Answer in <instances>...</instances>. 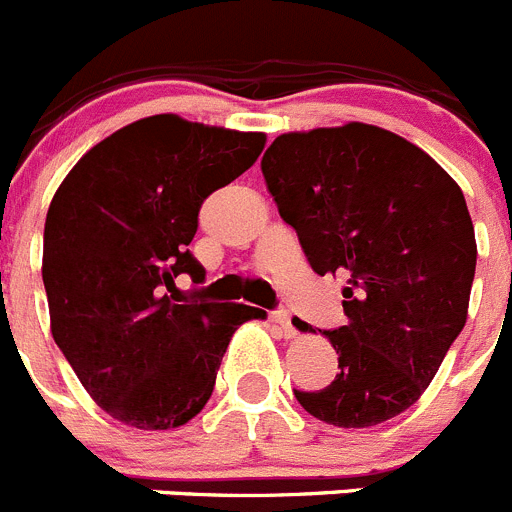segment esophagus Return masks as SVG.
<instances>
[{"mask_svg": "<svg viewBox=\"0 0 512 512\" xmlns=\"http://www.w3.org/2000/svg\"><path fill=\"white\" fill-rule=\"evenodd\" d=\"M269 322H274V325L281 330V335L287 337V340L297 337V327H294L292 317H289V312H284V309H276V312H271Z\"/></svg>", "mask_w": 512, "mask_h": 512, "instance_id": "34e87169", "label": "esophagus"}]
</instances>
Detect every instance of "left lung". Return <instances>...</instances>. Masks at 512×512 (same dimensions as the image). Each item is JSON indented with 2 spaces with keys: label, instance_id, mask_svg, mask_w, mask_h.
Masks as SVG:
<instances>
[{
  "label": "left lung",
  "instance_id": "8db88e82",
  "mask_svg": "<svg viewBox=\"0 0 512 512\" xmlns=\"http://www.w3.org/2000/svg\"><path fill=\"white\" fill-rule=\"evenodd\" d=\"M261 172L309 266L348 276V325L322 332L340 373L294 396L342 429L393 419L467 322L477 243L462 190L424 149L360 121L281 134Z\"/></svg>",
  "mask_w": 512,
  "mask_h": 512
}]
</instances>
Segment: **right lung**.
Here are the masks:
<instances>
[{
	"mask_svg": "<svg viewBox=\"0 0 512 512\" xmlns=\"http://www.w3.org/2000/svg\"><path fill=\"white\" fill-rule=\"evenodd\" d=\"M261 131L157 114L88 149L50 203L42 281L50 332L88 396L134 429L203 411L238 325L261 309L180 299L203 200L259 159ZM185 301V305H180Z\"/></svg>",
	"mask_w": 512,
	"mask_h": 512,
	"instance_id": "1",
	"label": "right lung"
}]
</instances>
